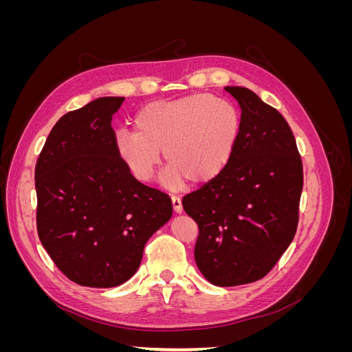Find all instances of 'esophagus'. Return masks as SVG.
Returning <instances> with one entry per match:
<instances>
[{"label":"esophagus","mask_w":352,"mask_h":352,"mask_svg":"<svg viewBox=\"0 0 352 352\" xmlns=\"http://www.w3.org/2000/svg\"><path fill=\"white\" fill-rule=\"evenodd\" d=\"M172 206H173L175 212H182L184 207H182V201H180L179 197H176V195L172 197Z\"/></svg>","instance_id":"esophagus-1"}]
</instances>
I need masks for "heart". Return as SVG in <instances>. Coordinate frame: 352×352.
Instances as JSON below:
<instances>
[{
    "label": "heart",
    "instance_id": "heart-1",
    "mask_svg": "<svg viewBox=\"0 0 352 352\" xmlns=\"http://www.w3.org/2000/svg\"><path fill=\"white\" fill-rule=\"evenodd\" d=\"M135 131H119L116 148L132 175L148 182L163 151L168 167L164 184L177 188L217 177L235 150L241 117L233 105L208 94L144 105L135 116Z\"/></svg>",
    "mask_w": 352,
    "mask_h": 352
}]
</instances>
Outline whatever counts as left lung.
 Wrapping results in <instances>:
<instances>
[{
	"mask_svg": "<svg viewBox=\"0 0 352 352\" xmlns=\"http://www.w3.org/2000/svg\"><path fill=\"white\" fill-rule=\"evenodd\" d=\"M241 107V131L223 172L182 198L199 229L195 261L216 286L264 278L292 242L302 162L283 116L242 87L225 88Z\"/></svg>",
	"mask_w": 352,
	"mask_h": 352,
	"instance_id": "1",
	"label": "left lung"
}]
</instances>
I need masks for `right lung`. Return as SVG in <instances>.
Listing matches in <instances>:
<instances>
[{"instance_id": "add662e5", "label": "right lung", "mask_w": 352, "mask_h": 352, "mask_svg": "<svg viewBox=\"0 0 352 352\" xmlns=\"http://www.w3.org/2000/svg\"><path fill=\"white\" fill-rule=\"evenodd\" d=\"M123 101L102 97L63 116L35 167L39 241L82 286L131 279L146 241L173 212L170 197L136 180L117 153L111 119Z\"/></svg>"}]
</instances>
